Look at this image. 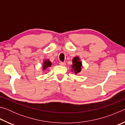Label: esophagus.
<instances>
[{
	"label": "esophagus",
	"instance_id": "obj_1",
	"mask_svg": "<svg viewBox=\"0 0 125 125\" xmlns=\"http://www.w3.org/2000/svg\"><path fill=\"white\" fill-rule=\"evenodd\" d=\"M60 64L61 65H62V66H64V65H65V63H64V62H60Z\"/></svg>",
	"mask_w": 125,
	"mask_h": 125
}]
</instances>
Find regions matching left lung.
<instances>
[{
	"mask_svg": "<svg viewBox=\"0 0 125 125\" xmlns=\"http://www.w3.org/2000/svg\"><path fill=\"white\" fill-rule=\"evenodd\" d=\"M73 64L72 65V71L75 74L80 72L82 68V62L80 61L79 58L78 57H75L72 60Z\"/></svg>",
	"mask_w": 125,
	"mask_h": 125,
	"instance_id": "1",
	"label": "left lung"
}]
</instances>
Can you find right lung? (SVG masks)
<instances>
[{
  "label": "right lung",
  "mask_w": 125,
  "mask_h": 125,
  "mask_svg": "<svg viewBox=\"0 0 125 125\" xmlns=\"http://www.w3.org/2000/svg\"><path fill=\"white\" fill-rule=\"evenodd\" d=\"M52 65V63L49 60H45L43 63V64H42V68H43V71L45 70V69L47 68L51 67Z\"/></svg>",
  "instance_id": "right-lung-1"
}]
</instances>
